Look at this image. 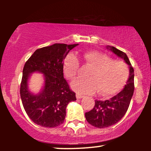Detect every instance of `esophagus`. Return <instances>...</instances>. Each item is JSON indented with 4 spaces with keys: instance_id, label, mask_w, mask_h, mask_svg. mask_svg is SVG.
I'll list each match as a JSON object with an SVG mask.
<instances>
[{
    "instance_id": "34e87169",
    "label": "esophagus",
    "mask_w": 151,
    "mask_h": 151,
    "mask_svg": "<svg viewBox=\"0 0 151 151\" xmlns=\"http://www.w3.org/2000/svg\"><path fill=\"white\" fill-rule=\"evenodd\" d=\"M76 97H77V99H81V98L84 97V96H83V95H81V94H79V93H77V94H76Z\"/></svg>"
}]
</instances>
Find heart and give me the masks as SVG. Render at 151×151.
I'll list each match as a JSON object with an SVG mask.
<instances>
[{"label": "heart", "mask_w": 151, "mask_h": 151, "mask_svg": "<svg viewBox=\"0 0 151 151\" xmlns=\"http://www.w3.org/2000/svg\"><path fill=\"white\" fill-rule=\"evenodd\" d=\"M82 60L91 69L86 73V79H78L71 86L74 91L82 94L97 92L103 96L117 93L125 85L129 77V68L124 61L112 60L106 54L90 51L82 55ZM80 63L74 54L66 57L63 64L65 77L73 80L77 77Z\"/></svg>", "instance_id": "1"}]
</instances>
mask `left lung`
<instances>
[{"label": "left lung", "mask_w": 151, "mask_h": 151, "mask_svg": "<svg viewBox=\"0 0 151 151\" xmlns=\"http://www.w3.org/2000/svg\"><path fill=\"white\" fill-rule=\"evenodd\" d=\"M118 57L123 58L129 65V77L124 89L109 100H96L93 108L86 112L85 117L89 124L99 129L109 127L116 124L124 116L134 91V70L127 55L114 47H107Z\"/></svg>", "instance_id": "left-lung-1"}]
</instances>
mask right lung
Segmentation results:
<instances>
[{"label": "right lung", "mask_w": 151, "mask_h": 151, "mask_svg": "<svg viewBox=\"0 0 151 151\" xmlns=\"http://www.w3.org/2000/svg\"><path fill=\"white\" fill-rule=\"evenodd\" d=\"M78 44L55 43L36 50L24 65L20 93L24 109L35 124L54 128L64 122L66 108L75 101L76 93L70 89L64 78V60ZM35 71L44 74L45 86L37 95L30 93L27 88L29 74Z\"/></svg>", "instance_id": "obj_1"}]
</instances>
